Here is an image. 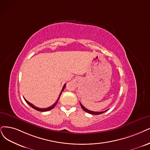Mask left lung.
Here are the masks:
<instances>
[{
  "label": "left lung",
  "mask_w": 150,
  "mask_h": 150,
  "mask_svg": "<svg viewBox=\"0 0 150 150\" xmlns=\"http://www.w3.org/2000/svg\"><path fill=\"white\" fill-rule=\"evenodd\" d=\"M80 106L81 107V108L83 109V110H85V112L89 113V114H94V115H98V114H101L102 113H104L106 111V110H105V111H102V112H95V111H92V110H88V109L85 108L83 105L81 104V103H80Z\"/></svg>",
  "instance_id": "obj_1"
}]
</instances>
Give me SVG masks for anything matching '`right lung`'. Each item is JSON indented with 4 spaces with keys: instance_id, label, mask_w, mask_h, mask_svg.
I'll return each instance as SVG.
<instances>
[{
    "instance_id": "right-lung-1",
    "label": "right lung",
    "mask_w": 150,
    "mask_h": 150,
    "mask_svg": "<svg viewBox=\"0 0 150 150\" xmlns=\"http://www.w3.org/2000/svg\"><path fill=\"white\" fill-rule=\"evenodd\" d=\"M65 86H66V84H65V85H64V86H63V88H62V91H61V92H60V95H59V98H57V101H55V103L54 104H53L51 106H50V107H49V108H37V107H36L35 106H34V105H33V104L30 103V102H28V101L27 100H26V99H25V98H24V99H25V101L26 102V103H27L28 104H29L31 108H33V109H36V110H38V111H41V112H46V111H48V110H51L52 109H53V108L55 106V105L57 104V102H58V101H59V98H60V97L61 94H62V91H64V88H65Z\"/></svg>"
}]
</instances>
